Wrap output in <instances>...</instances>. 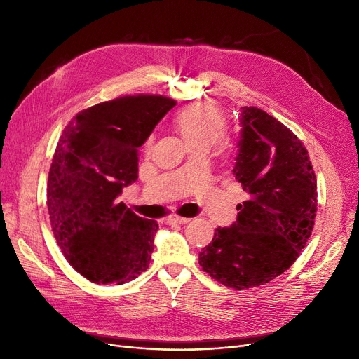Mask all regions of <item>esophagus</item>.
<instances>
[{
	"label": "esophagus",
	"mask_w": 359,
	"mask_h": 359,
	"mask_svg": "<svg viewBox=\"0 0 359 359\" xmlns=\"http://www.w3.org/2000/svg\"><path fill=\"white\" fill-rule=\"evenodd\" d=\"M189 222H191V218H184V217H179V215H170L167 218V224H186Z\"/></svg>",
	"instance_id": "obj_1"
}]
</instances>
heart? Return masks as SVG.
<instances>
[{"label":"heart","mask_w":359,"mask_h":359,"mask_svg":"<svg viewBox=\"0 0 359 359\" xmlns=\"http://www.w3.org/2000/svg\"><path fill=\"white\" fill-rule=\"evenodd\" d=\"M175 128L189 149H208L222 137L226 129L223 114L210 104H192L183 108L175 117ZM154 137L149 136L144 145L149 151Z\"/></svg>","instance_id":"heart-1"}]
</instances>
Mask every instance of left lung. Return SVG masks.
Returning a JSON list of instances; mask_svg holds the SVG:
<instances>
[{
    "instance_id": "1",
    "label": "left lung",
    "mask_w": 359,
    "mask_h": 359,
    "mask_svg": "<svg viewBox=\"0 0 359 359\" xmlns=\"http://www.w3.org/2000/svg\"><path fill=\"white\" fill-rule=\"evenodd\" d=\"M233 176L248 199L230 227H218L199 266L233 289L269 283L298 258L314 227L317 180L308 151L285 124L242 107Z\"/></svg>"
}]
</instances>
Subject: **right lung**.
I'll return each mask as SVG.
<instances>
[{"label":"right lung","instance_id":"1","mask_svg":"<svg viewBox=\"0 0 359 359\" xmlns=\"http://www.w3.org/2000/svg\"><path fill=\"white\" fill-rule=\"evenodd\" d=\"M176 105L165 97H120L76 114L57 144L46 204L70 266L92 283L123 285L144 273L157 222L117 202L137 180V148Z\"/></svg>","mask_w":359,"mask_h":359}]
</instances>
